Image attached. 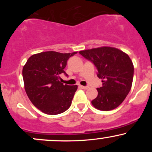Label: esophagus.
Segmentation results:
<instances>
[{
	"label": "esophagus",
	"mask_w": 152,
	"mask_h": 152,
	"mask_svg": "<svg viewBox=\"0 0 152 152\" xmlns=\"http://www.w3.org/2000/svg\"><path fill=\"white\" fill-rule=\"evenodd\" d=\"M79 87L81 88H82V89H87V88H88V86H79Z\"/></svg>",
	"instance_id": "34e87169"
}]
</instances>
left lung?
Wrapping results in <instances>:
<instances>
[{
  "instance_id": "obj_1",
  "label": "left lung",
  "mask_w": 152,
  "mask_h": 152,
  "mask_svg": "<svg viewBox=\"0 0 152 152\" xmlns=\"http://www.w3.org/2000/svg\"><path fill=\"white\" fill-rule=\"evenodd\" d=\"M79 53L96 67L97 76L102 86L97 88L98 96L91 102L96 109L110 111L118 107L132 88L134 65L128 55L113 47L103 46L81 50Z\"/></svg>"
}]
</instances>
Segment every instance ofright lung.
Masks as SVG:
<instances>
[{
    "label": "right lung",
    "mask_w": 152,
    "mask_h": 152,
    "mask_svg": "<svg viewBox=\"0 0 152 152\" xmlns=\"http://www.w3.org/2000/svg\"><path fill=\"white\" fill-rule=\"evenodd\" d=\"M76 53L41 52L31 56L23 68L26 94L32 104L45 114H61L71 106L77 85H64L59 79L62 73L66 74L64 69L67 61Z\"/></svg>",
    "instance_id": "right-lung-1"
}]
</instances>
